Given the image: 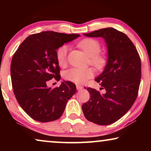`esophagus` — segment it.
Masks as SVG:
<instances>
[{"label": "esophagus", "instance_id": "esophagus-1", "mask_svg": "<svg viewBox=\"0 0 151 151\" xmlns=\"http://www.w3.org/2000/svg\"><path fill=\"white\" fill-rule=\"evenodd\" d=\"M76 88H77L78 91H80L83 88V86H82L80 85H76Z\"/></svg>", "mask_w": 151, "mask_h": 151}]
</instances>
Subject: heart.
Returning a JSON list of instances; mask_svg holds the SVG:
<instances>
[{
  "label": "heart",
  "mask_w": 151,
  "mask_h": 151,
  "mask_svg": "<svg viewBox=\"0 0 151 151\" xmlns=\"http://www.w3.org/2000/svg\"><path fill=\"white\" fill-rule=\"evenodd\" d=\"M78 45L91 56V63L97 69L100 70L104 67L106 63V58L104 55L99 53L100 51V45L98 40L93 38H86L80 41ZM68 51L69 47L67 45H62L57 50V60L60 67H64L67 63ZM93 75L94 71L91 67L85 69L73 67L64 72L63 78L67 81L82 84L91 78Z\"/></svg>",
  "instance_id": "heart-1"
}]
</instances>
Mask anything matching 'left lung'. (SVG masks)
<instances>
[{
    "label": "left lung",
    "mask_w": 151,
    "mask_h": 151,
    "mask_svg": "<svg viewBox=\"0 0 151 151\" xmlns=\"http://www.w3.org/2000/svg\"><path fill=\"white\" fill-rule=\"evenodd\" d=\"M84 35L104 38L108 59L104 71L95 79L105 92L87 88L90 100L82 105V111L88 121L99 125L111 124L127 113L137 98L142 76L139 55L129 37L114 28Z\"/></svg>",
    "instance_id": "8db88e82"
}]
</instances>
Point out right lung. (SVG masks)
<instances>
[{
  "label": "right lung",
  "instance_id": "right-lung-1",
  "mask_svg": "<svg viewBox=\"0 0 151 151\" xmlns=\"http://www.w3.org/2000/svg\"><path fill=\"white\" fill-rule=\"evenodd\" d=\"M80 36L52 31L32 34L14 54L10 68L14 93L22 109L35 120L47 122L59 119L76 93L73 82L63 81L54 88L47 83L53 78L60 79L57 49Z\"/></svg>",
  "mask_w": 151,
  "mask_h": 151
}]
</instances>
